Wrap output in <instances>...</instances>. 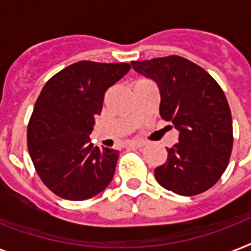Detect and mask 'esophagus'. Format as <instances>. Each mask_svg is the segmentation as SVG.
<instances>
[{
  "instance_id": "esophagus-1",
  "label": "esophagus",
  "mask_w": 251,
  "mask_h": 251,
  "mask_svg": "<svg viewBox=\"0 0 251 251\" xmlns=\"http://www.w3.org/2000/svg\"><path fill=\"white\" fill-rule=\"evenodd\" d=\"M146 143L143 141H133V142H130L129 146H131V147H138V149H141V147H143Z\"/></svg>"
}]
</instances>
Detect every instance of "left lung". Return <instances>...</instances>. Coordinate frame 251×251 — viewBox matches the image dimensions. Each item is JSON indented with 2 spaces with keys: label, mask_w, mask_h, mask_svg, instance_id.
<instances>
[{
  "label": "left lung",
  "mask_w": 251,
  "mask_h": 251,
  "mask_svg": "<svg viewBox=\"0 0 251 251\" xmlns=\"http://www.w3.org/2000/svg\"><path fill=\"white\" fill-rule=\"evenodd\" d=\"M131 66L156 82L161 118L179 131L178 143L167 149V161L155 169L156 181L185 197L208 190L226 172L233 147L232 114L222 87L179 56L131 61Z\"/></svg>",
  "instance_id": "8db88e82"
}]
</instances>
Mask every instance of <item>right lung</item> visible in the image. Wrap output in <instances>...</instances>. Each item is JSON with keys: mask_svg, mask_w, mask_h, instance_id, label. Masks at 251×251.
Returning a JSON list of instances; mask_svg holds the SVG:
<instances>
[{"mask_svg": "<svg viewBox=\"0 0 251 251\" xmlns=\"http://www.w3.org/2000/svg\"><path fill=\"white\" fill-rule=\"evenodd\" d=\"M130 68L79 61L43 87L27 127V147L40 179L61 198L86 201L113 178L118 151L94 146L90 134L105 91Z\"/></svg>", "mask_w": 251, "mask_h": 251, "instance_id": "right-lung-1", "label": "right lung"}]
</instances>
